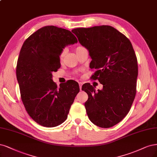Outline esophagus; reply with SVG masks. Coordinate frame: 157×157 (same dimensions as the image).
Instances as JSON below:
<instances>
[{
  "label": "esophagus",
  "instance_id": "esophagus-1",
  "mask_svg": "<svg viewBox=\"0 0 157 157\" xmlns=\"http://www.w3.org/2000/svg\"><path fill=\"white\" fill-rule=\"evenodd\" d=\"M78 84H79V88H80V90H81V89H82V82H78Z\"/></svg>",
  "mask_w": 157,
  "mask_h": 157
}]
</instances>
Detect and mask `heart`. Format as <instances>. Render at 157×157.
<instances>
[{
  "label": "heart",
  "instance_id": "obj_1",
  "mask_svg": "<svg viewBox=\"0 0 157 157\" xmlns=\"http://www.w3.org/2000/svg\"><path fill=\"white\" fill-rule=\"evenodd\" d=\"M83 48H84V47H78L76 48V49H75V51H76V52H77L79 51L80 50L82 49ZM64 55H65V51H63L61 53V55H60V58L62 59V58L64 56Z\"/></svg>",
  "mask_w": 157,
  "mask_h": 157
}]
</instances>
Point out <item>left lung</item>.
Returning <instances> with one entry per match:
<instances>
[{"mask_svg": "<svg viewBox=\"0 0 157 157\" xmlns=\"http://www.w3.org/2000/svg\"><path fill=\"white\" fill-rule=\"evenodd\" d=\"M89 52L91 69L96 71L102 89L87 83L82 90L88 95L84 106L90 120L101 128H109L125 117L136 91L138 63L131 43L120 32L108 25L71 30Z\"/></svg>", "mask_w": 157, "mask_h": 157, "instance_id": "8db88e82", "label": "left lung"}]
</instances>
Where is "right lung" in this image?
<instances>
[{"label":"right lung","mask_w":157,"mask_h":157,"mask_svg":"<svg viewBox=\"0 0 157 157\" xmlns=\"http://www.w3.org/2000/svg\"><path fill=\"white\" fill-rule=\"evenodd\" d=\"M77 43L69 30L47 26L29 37L21 47L16 69L21 99L29 116L42 126L54 127L66 121L79 92L74 80L59 88L52 80V73L60 67L63 48Z\"/></svg>","instance_id":"right-lung-1"}]
</instances>
